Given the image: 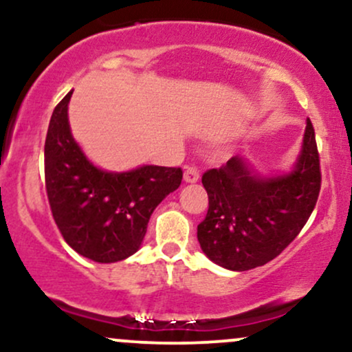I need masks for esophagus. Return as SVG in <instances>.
<instances>
[{"label": "esophagus", "instance_id": "obj_1", "mask_svg": "<svg viewBox=\"0 0 352 352\" xmlns=\"http://www.w3.org/2000/svg\"><path fill=\"white\" fill-rule=\"evenodd\" d=\"M200 179V170L197 167H193V165H190V167L185 168V173H184V180L187 182V184H195V182H199Z\"/></svg>", "mask_w": 352, "mask_h": 352}]
</instances>
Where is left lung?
I'll return each instance as SVG.
<instances>
[{"mask_svg": "<svg viewBox=\"0 0 352 352\" xmlns=\"http://www.w3.org/2000/svg\"><path fill=\"white\" fill-rule=\"evenodd\" d=\"M208 193L207 217L197 228L199 243L213 263L233 270L263 266L286 248L316 205L321 167L314 127L306 122L302 151L288 175L263 179L241 157L201 175Z\"/></svg>", "mask_w": 352, "mask_h": 352, "instance_id": "obj_1", "label": "left lung"}]
</instances>
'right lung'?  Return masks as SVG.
Here are the masks:
<instances>
[{"label": "right lung", "instance_id": "right-lung-1", "mask_svg": "<svg viewBox=\"0 0 352 352\" xmlns=\"http://www.w3.org/2000/svg\"><path fill=\"white\" fill-rule=\"evenodd\" d=\"M67 92L51 116L44 180L52 218L66 243L98 263H114L142 243L157 205L180 187V167L144 165L112 173L94 167L72 139Z\"/></svg>", "mask_w": 352, "mask_h": 352}]
</instances>
